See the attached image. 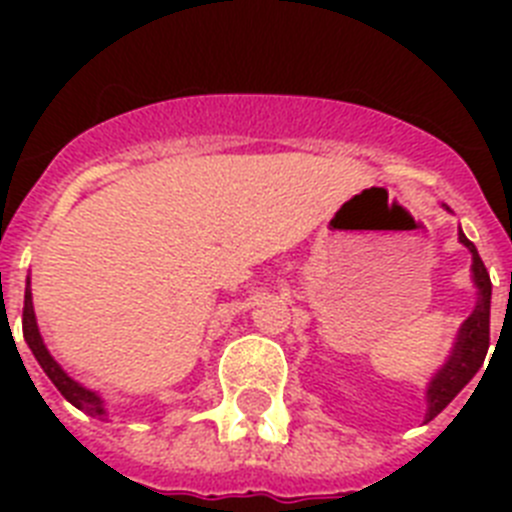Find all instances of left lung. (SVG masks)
Returning <instances> with one entry per match:
<instances>
[{"mask_svg": "<svg viewBox=\"0 0 512 512\" xmlns=\"http://www.w3.org/2000/svg\"><path fill=\"white\" fill-rule=\"evenodd\" d=\"M449 210V207H446ZM459 241L469 248L472 253V277L474 287H477V305L459 328L456 336V346L451 351V359L438 369L436 377L431 379L428 387V415L425 418L433 420L441 413L456 395H459L474 374L479 372V366L485 364L487 348H490V300H492V282L487 274L485 264L479 259L477 248L469 241L467 235L459 233Z\"/></svg>", "mask_w": 512, "mask_h": 512, "instance_id": "obj_1", "label": "left lung"}]
</instances>
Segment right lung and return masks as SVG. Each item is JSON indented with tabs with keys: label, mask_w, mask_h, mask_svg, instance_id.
I'll return each instance as SVG.
<instances>
[{
	"label": "right lung",
	"mask_w": 512,
	"mask_h": 512,
	"mask_svg": "<svg viewBox=\"0 0 512 512\" xmlns=\"http://www.w3.org/2000/svg\"><path fill=\"white\" fill-rule=\"evenodd\" d=\"M22 336H25L27 346L33 351V356L38 359V364L43 366V372L48 374L53 384L58 387L66 400L74 405V408L84 410L87 415L92 418L104 420L107 418V408H104V400L97 395L94 390H87L84 384H79L76 379H71L69 374L63 372L61 364L51 356V351L45 348L43 338H40V330H38V320H35V310H33V292H30V279L25 284V307H22Z\"/></svg>",
	"instance_id": "add662e5"
}]
</instances>
